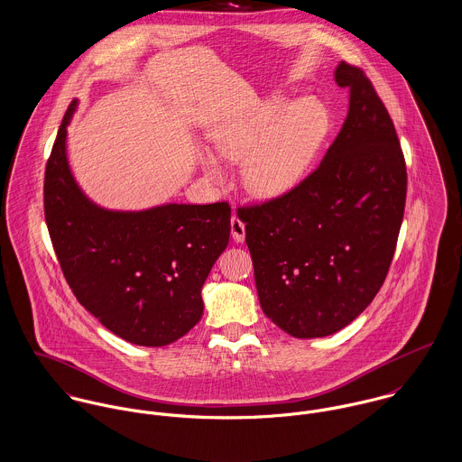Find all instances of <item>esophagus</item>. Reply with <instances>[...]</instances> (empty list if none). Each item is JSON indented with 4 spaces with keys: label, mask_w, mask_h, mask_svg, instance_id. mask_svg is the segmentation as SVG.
Masks as SVG:
<instances>
[{
    "label": "esophagus",
    "mask_w": 462,
    "mask_h": 462,
    "mask_svg": "<svg viewBox=\"0 0 462 462\" xmlns=\"http://www.w3.org/2000/svg\"><path fill=\"white\" fill-rule=\"evenodd\" d=\"M230 226H232V237H234L237 243H243L245 237H246V226H245V223L241 221V217L234 214L232 219H230Z\"/></svg>",
    "instance_id": "esophagus-1"
}]
</instances>
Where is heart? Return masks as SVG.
Masks as SVG:
<instances>
[{
	"instance_id": "b5f03b06",
	"label": "heart",
	"mask_w": 462,
	"mask_h": 462,
	"mask_svg": "<svg viewBox=\"0 0 462 462\" xmlns=\"http://www.w3.org/2000/svg\"><path fill=\"white\" fill-rule=\"evenodd\" d=\"M328 127V111L317 99H303L291 107L287 99L276 96L219 125L212 142L225 159L243 162V180L252 195L271 199L301 180ZM202 166L216 180L225 177V166L216 155H202Z\"/></svg>"
}]
</instances>
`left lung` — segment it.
I'll return each mask as SVG.
<instances>
[{
  "label": "left lung",
  "mask_w": 462,
  "mask_h": 462,
  "mask_svg": "<svg viewBox=\"0 0 462 462\" xmlns=\"http://www.w3.org/2000/svg\"><path fill=\"white\" fill-rule=\"evenodd\" d=\"M347 118L320 164L287 193L241 208L263 313L296 338L328 337L372 303L395 254L408 191L393 120L347 61Z\"/></svg>",
  "instance_id": "left-lung-1"
}]
</instances>
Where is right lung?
<instances>
[{"instance_id": "obj_1", "label": "right lung", "mask_w": 462, "mask_h": 462, "mask_svg": "<svg viewBox=\"0 0 462 462\" xmlns=\"http://www.w3.org/2000/svg\"><path fill=\"white\" fill-rule=\"evenodd\" d=\"M70 103L46 164L44 216L76 300L111 333L147 347L184 337L202 317V287L230 237V206L170 204L143 212L94 206L67 157Z\"/></svg>"}]
</instances>
